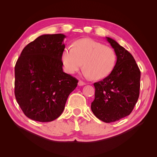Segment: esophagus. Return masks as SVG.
Here are the masks:
<instances>
[{
  "label": "esophagus",
  "instance_id": "obj_1",
  "mask_svg": "<svg viewBox=\"0 0 157 157\" xmlns=\"http://www.w3.org/2000/svg\"><path fill=\"white\" fill-rule=\"evenodd\" d=\"M78 84V86H84V85L86 84V83L84 82L83 81H82V80H79Z\"/></svg>",
  "mask_w": 157,
  "mask_h": 157
}]
</instances>
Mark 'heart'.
<instances>
[{"label":"heart","instance_id":"1","mask_svg":"<svg viewBox=\"0 0 157 157\" xmlns=\"http://www.w3.org/2000/svg\"><path fill=\"white\" fill-rule=\"evenodd\" d=\"M66 72L73 74L82 68L87 78L99 80L111 73L117 61L112 48L92 39H82L74 42L72 47H66L61 56Z\"/></svg>","mask_w":157,"mask_h":157}]
</instances>
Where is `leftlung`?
<instances>
[{
  "mask_svg": "<svg viewBox=\"0 0 157 157\" xmlns=\"http://www.w3.org/2000/svg\"><path fill=\"white\" fill-rule=\"evenodd\" d=\"M117 55V63L111 73L95 82V98L91 104L94 115L107 123L129 115L140 95V70L134 57L124 47L106 37Z\"/></svg>",
  "mask_w": 157,
  "mask_h": 157,
  "instance_id": "1",
  "label": "left lung"
}]
</instances>
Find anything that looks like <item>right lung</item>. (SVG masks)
I'll return each mask as SVG.
<instances>
[{
    "mask_svg": "<svg viewBox=\"0 0 157 157\" xmlns=\"http://www.w3.org/2000/svg\"><path fill=\"white\" fill-rule=\"evenodd\" d=\"M63 34L43 35L22 50L15 65V93L25 116L46 122L63 113L69 95L78 80L64 73L61 56Z\"/></svg>",
    "mask_w": 157,
    "mask_h": 157,
    "instance_id": "add662e5",
    "label": "right lung"
}]
</instances>
